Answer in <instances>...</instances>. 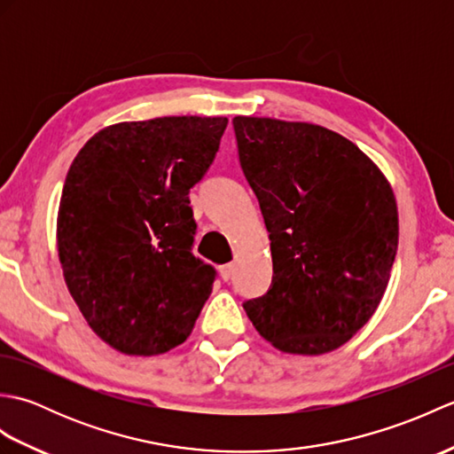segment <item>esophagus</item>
Wrapping results in <instances>:
<instances>
[{"instance_id":"obj_1","label":"esophagus","mask_w":454,"mask_h":454,"mask_svg":"<svg viewBox=\"0 0 454 454\" xmlns=\"http://www.w3.org/2000/svg\"><path fill=\"white\" fill-rule=\"evenodd\" d=\"M220 275H222V278H224V281H230V278H232V275H234V265L232 263L220 265Z\"/></svg>"}]
</instances>
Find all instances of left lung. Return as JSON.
Segmentation results:
<instances>
[{
	"instance_id": "left-lung-1",
	"label": "left lung",
	"mask_w": 454,
	"mask_h": 454,
	"mask_svg": "<svg viewBox=\"0 0 454 454\" xmlns=\"http://www.w3.org/2000/svg\"><path fill=\"white\" fill-rule=\"evenodd\" d=\"M239 163L271 239L273 286L244 304L259 335L291 355H324L371 320L398 249L387 176L320 124L234 117Z\"/></svg>"
}]
</instances>
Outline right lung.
<instances>
[{
    "label": "right lung",
    "mask_w": 454,
    "mask_h": 454,
    "mask_svg": "<svg viewBox=\"0 0 454 454\" xmlns=\"http://www.w3.org/2000/svg\"><path fill=\"white\" fill-rule=\"evenodd\" d=\"M226 117H160L95 132L74 158L56 220L67 291L113 349L161 355L191 335L215 269L191 254L189 189Z\"/></svg>",
    "instance_id": "add662e5"
}]
</instances>
